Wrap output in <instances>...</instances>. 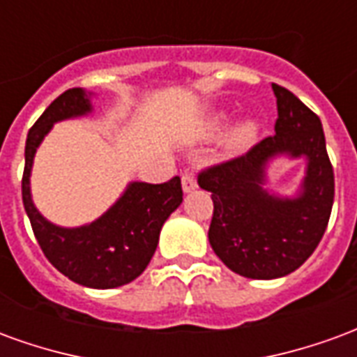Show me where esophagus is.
<instances>
[{
    "instance_id": "obj_1",
    "label": "esophagus",
    "mask_w": 357,
    "mask_h": 357,
    "mask_svg": "<svg viewBox=\"0 0 357 357\" xmlns=\"http://www.w3.org/2000/svg\"><path fill=\"white\" fill-rule=\"evenodd\" d=\"M181 187H183L185 193H191V191L197 189V179H195V176L191 172H185V174L181 176Z\"/></svg>"
}]
</instances>
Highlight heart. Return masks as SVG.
I'll return each mask as SVG.
<instances>
[{
	"label": "heart",
	"instance_id": "1",
	"mask_svg": "<svg viewBox=\"0 0 357 357\" xmlns=\"http://www.w3.org/2000/svg\"><path fill=\"white\" fill-rule=\"evenodd\" d=\"M258 135V124L255 120H247L235 128V132L231 133V145L235 147H245L248 143H252Z\"/></svg>",
	"mask_w": 357,
	"mask_h": 357
}]
</instances>
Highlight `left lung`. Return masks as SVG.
<instances>
[{"mask_svg":"<svg viewBox=\"0 0 357 357\" xmlns=\"http://www.w3.org/2000/svg\"><path fill=\"white\" fill-rule=\"evenodd\" d=\"M271 88L275 135L199 174V185L214 202L210 245L227 268L248 279H277L306 262L327 229L335 199L321 120L289 89ZM277 154L307 156V178L294 199L269 195L261 187L265 166Z\"/></svg>","mask_w":357,"mask_h":357,"instance_id":"8db88e82","label":"left lung"}]
</instances>
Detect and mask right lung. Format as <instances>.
Wrapping results in <instances>:
<instances>
[{"label": "right lung", "instance_id": "1", "mask_svg": "<svg viewBox=\"0 0 357 357\" xmlns=\"http://www.w3.org/2000/svg\"><path fill=\"white\" fill-rule=\"evenodd\" d=\"M91 112L89 95L66 89L30 128L24 149L22 202L32 231L45 258L70 281L91 289H114L132 283L151 262L164 222L183 201L181 179L166 183L133 181L99 220L82 227H59L36 210L30 195V172L36 149L59 120Z\"/></svg>", "mask_w": 357, "mask_h": 357}]
</instances>
